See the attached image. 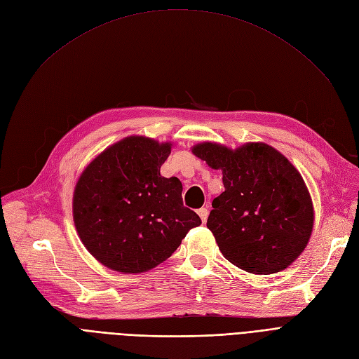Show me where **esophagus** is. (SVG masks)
Returning a JSON list of instances; mask_svg holds the SVG:
<instances>
[{
    "label": "esophagus",
    "mask_w": 359,
    "mask_h": 359,
    "mask_svg": "<svg viewBox=\"0 0 359 359\" xmlns=\"http://www.w3.org/2000/svg\"><path fill=\"white\" fill-rule=\"evenodd\" d=\"M197 213H198V217H200V219H202V222L205 224V222H206V219H208V215H209V210H208L206 208H200V209L197 210Z\"/></svg>",
    "instance_id": "esophagus-1"
}]
</instances>
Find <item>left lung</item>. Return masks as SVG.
I'll return each instance as SVG.
<instances>
[{
	"mask_svg": "<svg viewBox=\"0 0 359 359\" xmlns=\"http://www.w3.org/2000/svg\"><path fill=\"white\" fill-rule=\"evenodd\" d=\"M193 154L222 170L225 191L213 198L208 218L218 248L250 274H274L297 259L313 226V206L299 170L265 142L231 150L200 142Z\"/></svg>",
	"mask_w": 359,
	"mask_h": 359,
	"instance_id": "obj_1",
	"label": "left lung"
}]
</instances>
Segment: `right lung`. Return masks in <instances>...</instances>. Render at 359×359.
Instances as JSON below:
<instances>
[{
  "label": "right lung",
  "mask_w": 359,
  "mask_h": 359,
  "mask_svg": "<svg viewBox=\"0 0 359 359\" xmlns=\"http://www.w3.org/2000/svg\"><path fill=\"white\" fill-rule=\"evenodd\" d=\"M170 142L133 135L100 153L74 191V221L95 259L122 274H141L166 261L198 215L182 205V184L161 166Z\"/></svg>",
  "instance_id": "obj_1"
}]
</instances>
